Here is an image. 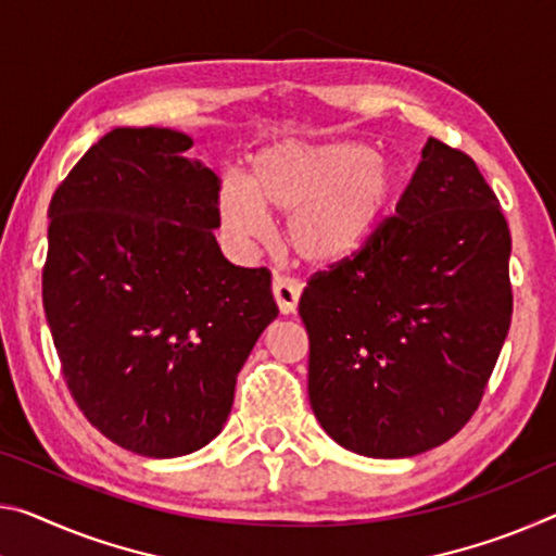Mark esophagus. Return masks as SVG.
Returning <instances> with one entry per match:
<instances>
[{
    "instance_id": "esophagus-1",
    "label": "esophagus",
    "mask_w": 556,
    "mask_h": 556,
    "mask_svg": "<svg viewBox=\"0 0 556 556\" xmlns=\"http://www.w3.org/2000/svg\"><path fill=\"white\" fill-rule=\"evenodd\" d=\"M271 292H275L277 306L281 314H294L299 296H302V281L287 275H275V281H271Z\"/></svg>"
}]
</instances>
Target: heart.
<instances>
[{
    "mask_svg": "<svg viewBox=\"0 0 556 556\" xmlns=\"http://www.w3.org/2000/svg\"><path fill=\"white\" fill-rule=\"evenodd\" d=\"M395 175L371 146L354 140H287L257 155L250 188L227 180L223 215L230 230L260 240L267 213L289 217L287 244L312 267L346 262L371 242L391 213Z\"/></svg>",
    "mask_w": 556,
    "mask_h": 556,
    "instance_id": "obj_1",
    "label": "heart"
}]
</instances>
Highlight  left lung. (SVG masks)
Returning <instances> with one entry per match:
<instances>
[{
	"label": "left lung",
	"instance_id": "left-lung-1",
	"mask_svg": "<svg viewBox=\"0 0 556 556\" xmlns=\"http://www.w3.org/2000/svg\"><path fill=\"white\" fill-rule=\"evenodd\" d=\"M507 219L468 153L428 138L364 250L299 299L309 401L339 445L410 457L472 418L513 321Z\"/></svg>",
	"mask_w": 556,
	"mask_h": 556
}]
</instances>
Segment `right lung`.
Wrapping results in <instances>:
<instances>
[{"instance_id": "obj_1", "label": "right lung", "mask_w": 556, "mask_h": 556, "mask_svg": "<svg viewBox=\"0 0 556 556\" xmlns=\"http://www.w3.org/2000/svg\"><path fill=\"white\" fill-rule=\"evenodd\" d=\"M170 128H113L49 205L43 312L64 381L96 430L146 457L207 445L237 374L277 319L271 271L225 260L223 180Z\"/></svg>"}]
</instances>
